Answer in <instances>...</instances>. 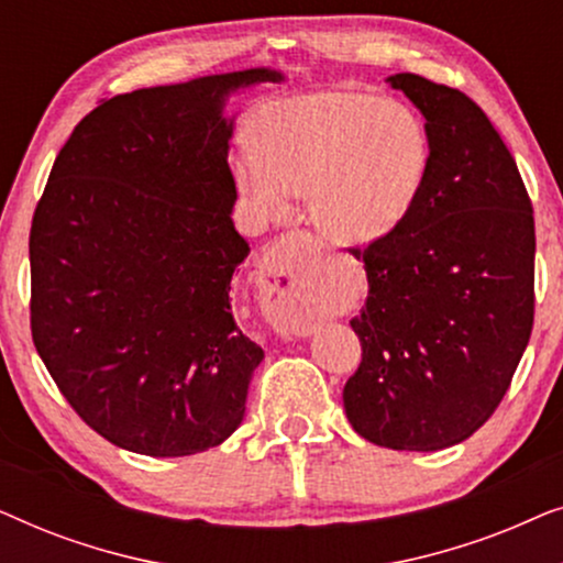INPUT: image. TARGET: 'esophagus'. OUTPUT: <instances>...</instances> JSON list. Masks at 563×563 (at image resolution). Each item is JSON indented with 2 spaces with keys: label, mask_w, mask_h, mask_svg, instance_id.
Returning <instances> with one entry per match:
<instances>
[{
  "label": "esophagus",
  "mask_w": 563,
  "mask_h": 563,
  "mask_svg": "<svg viewBox=\"0 0 563 563\" xmlns=\"http://www.w3.org/2000/svg\"><path fill=\"white\" fill-rule=\"evenodd\" d=\"M261 312L282 335H310L314 330L312 274L297 261L291 238H279L266 251L261 274Z\"/></svg>",
  "instance_id": "obj_1"
}]
</instances>
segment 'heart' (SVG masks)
Listing matches in <instances>:
<instances>
[{
	"mask_svg": "<svg viewBox=\"0 0 563 563\" xmlns=\"http://www.w3.org/2000/svg\"><path fill=\"white\" fill-rule=\"evenodd\" d=\"M253 145L235 161L243 195L266 214L310 195L314 225L353 245L379 241L407 218L430 166L428 130L412 107L356 89L268 104Z\"/></svg>",
	"mask_w": 563,
	"mask_h": 563,
	"instance_id": "heart-1",
	"label": "heart"
}]
</instances>
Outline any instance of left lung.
<instances>
[{
	"mask_svg": "<svg viewBox=\"0 0 563 563\" xmlns=\"http://www.w3.org/2000/svg\"><path fill=\"white\" fill-rule=\"evenodd\" d=\"M387 81L426 118L430 166L407 218L351 249L368 297L351 320L361 364L343 407L366 441L441 451L492 418L530 341L533 205L474 99L418 74Z\"/></svg>",
	"mask_w": 563,
	"mask_h": 563,
	"instance_id": "left-lung-1",
	"label": "left lung"
}]
</instances>
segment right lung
<instances>
[{"label":"right lung","mask_w":563,"mask_h":563,"mask_svg":"<svg viewBox=\"0 0 563 563\" xmlns=\"http://www.w3.org/2000/svg\"><path fill=\"white\" fill-rule=\"evenodd\" d=\"M272 68L102 99L51 168L30 228V328L60 395L91 430L143 456H191L241 426L264 351L230 279V91Z\"/></svg>","instance_id":"1"}]
</instances>
